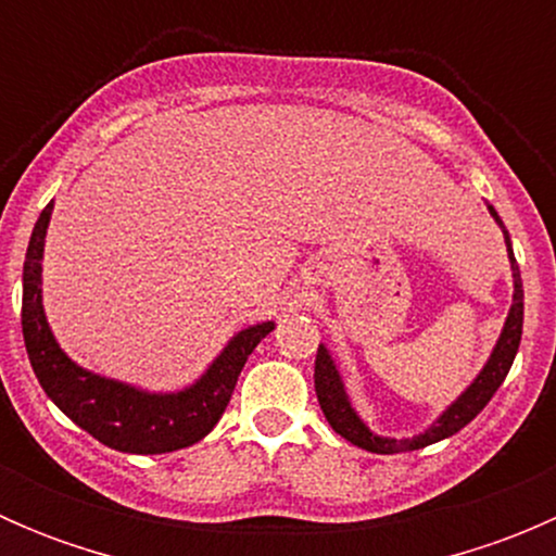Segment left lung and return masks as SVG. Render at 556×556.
Returning <instances> with one entry per match:
<instances>
[{"instance_id": "8db88e82", "label": "left lung", "mask_w": 556, "mask_h": 556, "mask_svg": "<svg viewBox=\"0 0 556 556\" xmlns=\"http://www.w3.org/2000/svg\"><path fill=\"white\" fill-rule=\"evenodd\" d=\"M490 212H492V217L497 220V226L503 228V237H506V247H508V257H511L514 304H511V312H508V317H506V325H503L501 339H497L495 350H492L490 361H486V366L481 368V374L473 379V384H470L468 390H465L463 395H459L457 401H454L452 406L446 408L439 419H435L433 428H428L425 433L414 435V439L395 441V439H382V435L371 433V430L366 428V422L357 417L355 408H352V403H350V397H346V392H344V382H341L339 371H336L333 361H330L328 350L319 344L317 361H314V392H317V401H319V408H323L325 419H328L330 428H333L341 439H346L350 444L361 446V450L377 452V454L422 450V446L435 444V441H441V439H450V435L457 433V430H463L465 425H468L470 419H473L476 414H479L481 408L490 403V397L495 395L497 387H501L503 379L508 377L514 357H517L519 341H521L525 290H521V274L517 266V257H514L511 239H508L506 226H503V220L497 217V212L492 210V206H490Z\"/></svg>"}]
</instances>
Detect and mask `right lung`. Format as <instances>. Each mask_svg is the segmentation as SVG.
<instances>
[{
  "instance_id": "right-lung-1",
  "label": "right lung",
  "mask_w": 556,
  "mask_h": 556,
  "mask_svg": "<svg viewBox=\"0 0 556 556\" xmlns=\"http://www.w3.org/2000/svg\"><path fill=\"white\" fill-rule=\"evenodd\" d=\"M53 201L42 210L24 261V328L26 352L39 384L50 401L86 433L104 446L128 454H164L204 439L226 412L247 357L261 339L274 330V323L239 330L204 377L182 392H144L115 379L83 371L55 344L42 312V250Z\"/></svg>"
}]
</instances>
